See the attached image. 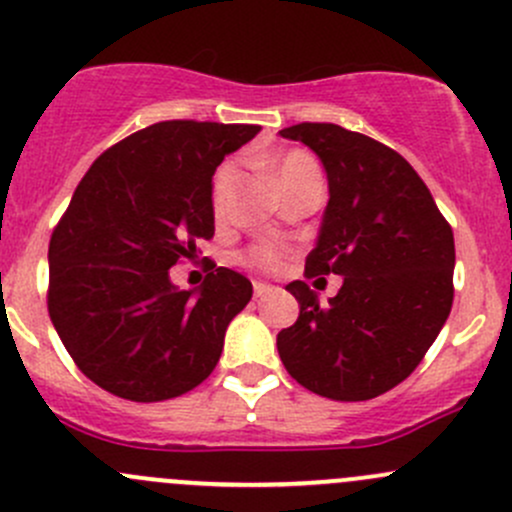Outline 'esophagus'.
<instances>
[{
    "label": "esophagus",
    "mask_w": 512,
    "mask_h": 512,
    "mask_svg": "<svg viewBox=\"0 0 512 512\" xmlns=\"http://www.w3.org/2000/svg\"><path fill=\"white\" fill-rule=\"evenodd\" d=\"M271 291H273V286H268V283H263V281H256V283H254L256 298H263V295H268Z\"/></svg>",
    "instance_id": "34e87169"
}]
</instances>
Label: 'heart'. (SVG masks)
Returning a JSON list of instances; mask_svg holds the SVG:
<instances>
[{
  "label": "heart",
  "mask_w": 512,
  "mask_h": 512,
  "mask_svg": "<svg viewBox=\"0 0 512 512\" xmlns=\"http://www.w3.org/2000/svg\"><path fill=\"white\" fill-rule=\"evenodd\" d=\"M271 172L273 177H276L278 187H286V184H291L293 179H298L300 175H305V172H315L318 170V165H315L313 160H310L305 152H288V155L278 157V160H271ZM236 179V165L234 162H224V165L219 167L217 175H214V182H212V209H214V217L221 219L226 214V204H229V192H231V184H234ZM283 249L276 244H258L254 249H249L244 254V261L249 263V266H256V268H263V271H276V268H281L283 263Z\"/></svg>",
  "instance_id": "obj_1"
}]
</instances>
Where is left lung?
Segmentation results:
<instances>
[{
    "instance_id": "left-lung-1",
    "label": "left lung",
    "mask_w": 512,
    "mask_h": 512,
    "mask_svg": "<svg viewBox=\"0 0 512 512\" xmlns=\"http://www.w3.org/2000/svg\"><path fill=\"white\" fill-rule=\"evenodd\" d=\"M320 157L328 207L305 276H342L320 305L305 281L286 291L298 320L278 355L298 384L337 402L389 392L424 360L453 303V231L429 187L399 152L333 123L281 130Z\"/></svg>"
}]
</instances>
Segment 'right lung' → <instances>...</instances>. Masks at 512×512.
I'll return each instance as SVG.
<instances>
[{
  "label": "right lung",
  "mask_w": 512,
  "mask_h": 512,
  "mask_svg": "<svg viewBox=\"0 0 512 512\" xmlns=\"http://www.w3.org/2000/svg\"><path fill=\"white\" fill-rule=\"evenodd\" d=\"M258 125L165 120L98 157L49 244V315L78 370L115 397L162 402L212 374L254 286L214 266L197 291L170 268L214 236L212 177Z\"/></svg>",
  "instance_id": "right-lung-1"
}]
</instances>
